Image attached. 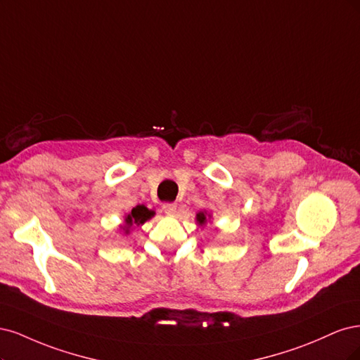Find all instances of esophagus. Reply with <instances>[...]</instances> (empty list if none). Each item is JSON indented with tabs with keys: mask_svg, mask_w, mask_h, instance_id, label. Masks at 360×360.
I'll list each match as a JSON object with an SVG mask.
<instances>
[{
	"mask_svg": "<svg viewBox=\"0 0 360 360\" xmlns=\"http://www.w3.org/2000/svg\"><path fill=\"white\" fill-rule=\"evenodd\" d=\"M163 211H165V214H167V215H173V214L176 212V203H173V202L165 203V205H163Z\"/></svg>",
	"mask_w": 360,
	"mask_h": 360,
	"instance_id": "esophagus-1",
	"label": "esophagus"
}]
</instances>
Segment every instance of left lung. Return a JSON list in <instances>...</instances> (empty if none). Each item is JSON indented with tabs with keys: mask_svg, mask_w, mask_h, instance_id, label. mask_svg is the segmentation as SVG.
Instances as JSON below:
<instances>
[{
	"mask_svg": "<svg viewBox=\"0 0 360 360\" xmlns=\"http://www.w3.org/2000/svg\"><path fill=\"white\" fill-rule=\"evenodd\" d=\"M197 221H199L200 224H205V223H206V217H205V214H203V212H199V214H197Z\"/></svg>",
	"mask_w": 360,
	"mask_h": 360,
	"instance_id": "left-lung-1",
	"label": "left lung"
}]
</instances>
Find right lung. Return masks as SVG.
I'll return each instance as SVG.
<instances>
[{"label": "right lung", "instance_id": "obj_1", "mask_svg": "<svg viewBox=\"0 0 360 360\" xmlns=\"http://www.w3.org/2000/svg\"><path fill=\"white\" fill-rule=\"evenodd\" d=\"M154 215V212L153 211H149L148 207H145L143 205H139V206H136V207H133L131 210V214H129L127 215V218H125V231L127 233H129V230H130V227L133 226V224H143L146 219H149L150 217Z\"/></svg>", "mask_w": 360, "mask_h": 360}]
</instances>
